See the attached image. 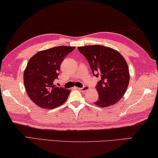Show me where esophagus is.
<instances>
[{"label": "esophagus", "instance_id": "esophagus-1", "mask_svg": "<svg viewBox=\"0 0 158 158\" xmlns=\"http://www.w3.org/2000/svg\"><path fill=\"white\" fill-rule=\"evenodd\" d=\"M79 89L80 90V91L84 92V91H89V90L90 89V87L89 86H85L84 87H82V88H79Z\"/></svg>", "mask_w": 158, "mask_h": 158}]
</instances>
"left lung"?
<instances>
[{
    "label": "left lung",
    "instance_id": "obj_1",
    "mask_svg": "<svg viewBox=\"0 0 158 158\" xmlns=\"http://www.w3.org/2000/svg\"><path fill=\"white\" fill-rule=\"evenodd\" d=\"M78 50L88 60L93 74L101 77L96 86L98 99L94 104L106 107L118 102L127 91L130 79L124 57L116 50L101 45L78 47Z\"/></svg>",
    "mask_w": 158,
    "mask_h": 158
}]
</instances>
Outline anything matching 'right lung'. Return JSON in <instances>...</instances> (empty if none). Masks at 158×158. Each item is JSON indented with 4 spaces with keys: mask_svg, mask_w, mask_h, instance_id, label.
<instances>
[{
    "mask_svg": "<svg viewBox=\"0 0 158 158\" xmlns=\"http://www.w3.org/2000/svg\"><path fill=\"white\" fill-rule=\"evenodd\" d=\"M75 47L57 46L32 56L24 71L25 89L31 101L41 108L53 109L67 101L70 90L54 84L62 62Z\"/></svg>",
    "mask_w": 158,
    "mask_h": 158,
    "instance_id": "right-lung-1",
    "label": "right lung"
}]
</instances>
